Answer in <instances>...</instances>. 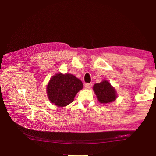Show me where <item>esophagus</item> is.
Masks as SVG:
<instances>
[{"label":"esophagus","mask_w":156,"mask_h":156,"mask_svg":"<svg viewBox=\"0 0 156 156\" xmlns=\"http://www.w3.org/2000/svg\"><path fill=\"white\" fill-rule=\"evenodd\" d=\"M92 85V83H86L85 84H84V87H85V88L87 89H90L91 88Z\"/></svg>","instance_id":"esophagus-1"}]
</instances>
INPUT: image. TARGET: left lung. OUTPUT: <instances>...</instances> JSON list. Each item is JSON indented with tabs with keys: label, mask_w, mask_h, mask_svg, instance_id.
Instances as JSON below:
<instances>
[{
	"label": "left lung",
	"mask_w": 156,
	"mask_h": 156,
	"mask_svg": "<svg viewBox=\"0 0 156 156\" xmlns=\"http://www.w3.org/2000/svg\"><path fill=\"white\" fill-rule=\"evenodd\" d=\"M93 90L101 103H111L117 98L115 88L107 80H103L101 83L94 84Z\"/></svg>",
	"instance_id": "1"
}]
</instances>
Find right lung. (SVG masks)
<instances>
[{
  "label": "right lung",
  "instance_id": "1",
  "mask_svg": "<svg viewBox=\"0 0 156 156\" xmlns=\"http://www.w3.org/2000/svg\"><path fill=\"white\" fill-rule=\"evenodd\" d=\"M83 88L81 80L70 73H57L47 85V95L51 103L66 107L73 101L76 94Z\"/></svg>",
  "mask_w": 156,
  "mask_h": 156
}]
</instances>
